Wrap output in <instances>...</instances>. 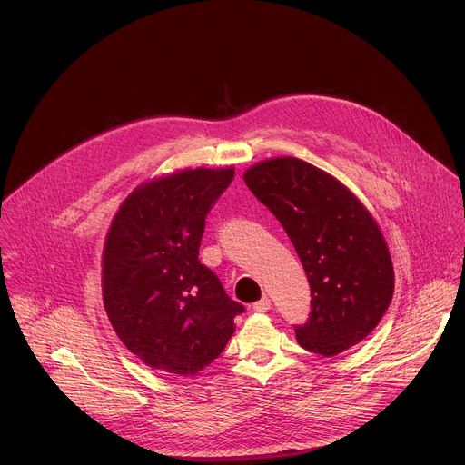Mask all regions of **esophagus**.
<instances>
[{"label":"esophagus","mask_w":465,"mask_h":465,"mask_svg":"<svg viewBox=\"0 0 465 465\" xmlns=\"http://www.w3.org/2000/svg\"><path fill=\"white\" fill-rule=\"evenodd\" d=\"M271 309V300L267 296H262L259 302L253 303V311L257 312H267Z\"/></svg>","instance_id":"obj_1"}]
</instances>
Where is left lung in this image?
<instances>
[{"label":"left lung","mask_w":465,"mask_h":465,"mask_svg":"<svg viewBox=\"0 0 465 465\" xmlns=\"http://www.w3.org/2000/svg\"><path fill=\"white\" fill-rule=\"evenodd\" d=\"M244 182L285 228L311 287V311L294 325L298 344L333 357L359 344L381 322L393 294L384 237L339 180L298 158L250 167Z\"/></svg>","instance_id":"obj_1"}]
</instances>
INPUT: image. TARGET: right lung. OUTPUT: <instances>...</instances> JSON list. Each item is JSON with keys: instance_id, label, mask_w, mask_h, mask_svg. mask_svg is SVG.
Returning <instances> with one entry per match:
<instances>
[{"instance_id": "1", "label": "right lung", "mask_w": 465, "mask_h": 465, "mask_svg": "<svg viewBox=\"0 0 465 465\" xmlns=\"http://www.w3.org/2000/svg\"><path fill=\"white\" fill-rule=\"evenodd\" d=\"M235 176L187 169L121 204L103 253V300L121 342L147 366L191 377L233 335L244 305L198 261L206 217Z\"/></svg>"}]
</instances>
